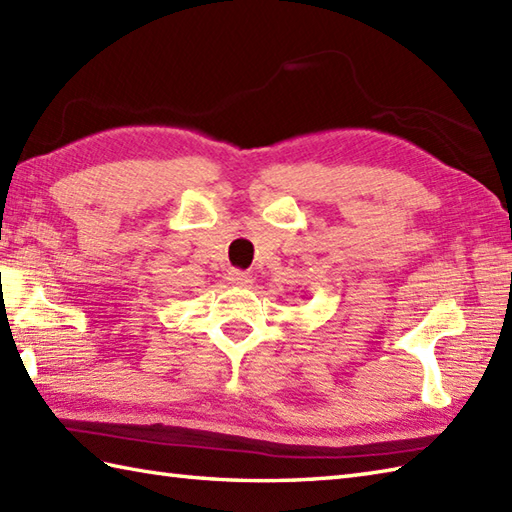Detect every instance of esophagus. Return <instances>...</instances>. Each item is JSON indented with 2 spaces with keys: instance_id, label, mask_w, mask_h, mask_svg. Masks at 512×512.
Returning a JSON list of instances; mask_svg holds the SVG:
<instances>
[{
  "instance_id": "obj_1",
  "label": "esophagus",
  "mask_w": 512,
  "mask_h": 512,
  "mask_svg": "<svg viewBox=\"0 0 512 512\" xmlns=\"http://www.w3.org/2000/svg\"><path fill=\"white\" fill-rule=\"evenodd\" d=\"M226 279H228V284H231V286H250V284H253V275L244 273V270H231Z\"/></svg>"
}]
</instances>
